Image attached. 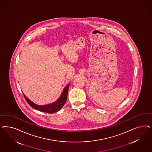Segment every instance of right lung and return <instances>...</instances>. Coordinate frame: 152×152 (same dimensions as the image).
<instances>
[{"mask_svg":"<svg viewBox=\"0 0 152 152\" xmlns=\"http://www.w3.org/2000/svg\"><path fill=\"white\" fill-rule=\"evenodd\" d=\"M69 85L70 84H69L66 86L65 87L60 97L56 101H55L53 103H50L45 105H38L35 104L27 98L24 94V93H23V94L25 97V99L26 100L27 103H28L33 108L41 112L53 113L59 111L61 108L63 107L64 104L66 102Z\"/></svg>","mask_w":152,"mask_h":152,"instance_id":"add662e5","label":"right lung"}]
</instances>
